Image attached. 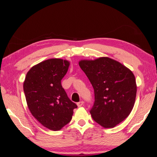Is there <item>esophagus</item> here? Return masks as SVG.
Here are the masks:
<instances>
[{"instance_id": "1", "label": "esophagus", "mask_w": 157, "mask_h": 157, "mask_svg": "<svg viewBox=\"0 0 157 157\" xmlns=\"http://www.w3.org/2000/svg\"><path fill=\"white\" fill-rule=\"evenodd\" d=\"M77 105H78V107H80L82 105H84V101H80L77 103Z\"/></svg>"}]
</instances>
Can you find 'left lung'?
<instances>
[{"mask_svg":"<svg viewBox=\"0 0 157 157\" xmlns=\"http://www.w3.org/2000/svg\"><path fill=\"white\" fill-rule=\"evenodd\" d=\"M79 65L94 90L95 101L90 111L92 119L103 128H114L134 107L137 92L134 73L109 57L81 60Z\"/></svg>","mask_w":157,"mask_h":157,"instance_id":"1","label":"left lung"}]
</instances>
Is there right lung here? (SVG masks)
<instances>
[{
    "label": "right lung",
    "instance_id": "right-lung-1",
    "mask_svg": "<svg viewBox=\"0 0 157 157\" xmlns=\"http://www.w3.org/2000/svg\"><path fill=\"white\" fill-rule=\"evenodd\" d=\"M69 66L67 60H46L29 69L23 83L26 102L32 115L52 131H58L69 123L73 109L78 107L61 86V79Z\"/></svg>",
    "mask_w": 157,
    "mask_h": 157
}]
</instances>
